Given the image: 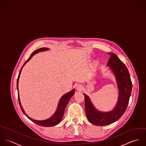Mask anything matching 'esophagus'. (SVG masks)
<instances>
[{"mask_svg":"<svg viewBox=\"0 0 146 146\" xmlns=\"http://www.w3.org/2000/svg\"><path fill=\"white\" fill-rule=\"evenodd\" d=\"M82 85H77V86H76V89H77V90H81L82 89Z\"/></svg>","mask_w":146,"mask_h":146,"instance_id":"obj_1","label":"esophagus"}]
</instances>
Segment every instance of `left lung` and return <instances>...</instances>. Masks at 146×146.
<instances>
[{
    "instance_id": "8db88e82",
    "label": "left lung",
    "mask_w": 146,
    "mask_h": 146,
    "mask_svg": "<svg viewBox=\"0 0 146 146\" xmlns=\"http://www.w3.org/2000/svg\"><path fill=\"white\" fill-rule=\"evenodd\" d=\"M110 57L107 66L115 76L119 96L114 108L109 111L97 110L90 97L84 93L86 115L89 121L94 125L106 126L118 120L125 112L132 90V82L129 70L123 62L114 53H108Z\"/></svg>"
}]
</instances>
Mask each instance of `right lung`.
I'll return each instance as SVG.
<instances>
[{"mask_svg": "<svg viewBox=\"0 0 146 146\" xmlns=\"http://www.w3.org/2000/svg\"><path fill=\"white\" fill-rule=\"evenodd\" d=\"M49 50V48H40L36 50H35V52H33L30 56L29 58L27 60V61L23 64V66L21 68V70L19 72L17 79V92H18V99H19V105L20 106V108L23 111V113H24V114L31 121H32L33 122L35 123L36 124L39 125V126H41L43 127H52V126H56L57 125H58V123H60V122L61 121L63 116H64V111L66 108V106L67 105V104H68L70 99L73 96V95L74 94V92H75V89H73L72 90H70L69 92L65 94L64 95H63L61 98H60L58 104V106L57 108L55 111V113L53 114V115H52V116L46 119H44V120H35L33 119L30 117H29L26 113H25L24 110H23L20 101V97H19V88H18V84H19V77L20 76V73L21 72V70L23 68V66L26 64V63L27 62H28L31 58L32 57L36 54V53L40 52H43V51H45Z\"/></svg>", "mask_w": 146, "mask_h": 146, "instance_id": "obj_1", "label": "right lung"}]
</instances>
